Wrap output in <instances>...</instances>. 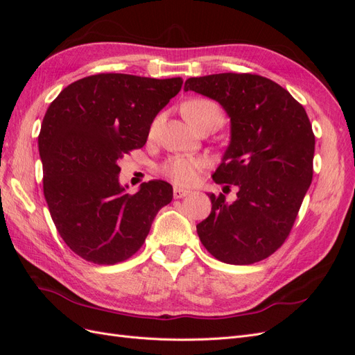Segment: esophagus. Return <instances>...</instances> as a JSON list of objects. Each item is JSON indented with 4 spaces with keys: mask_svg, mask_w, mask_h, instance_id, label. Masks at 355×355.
Wrapping results in <instances>:
<instances>
[{
    "mask_svg": "<svg viewBox=\"0 0 355 355\" xmlns=\"http://www.w3.org/2000/svg\"><path fill=\"white\" fill-rule=\"evenodd\" d=\"M189 194H191V191H188V189L179 188V187H175V188H173V197H175V198H184V197H187V196H189Z\"/></svg>",
    "mask_w": 355,
    "mask_h": 355,
    "instance_id": "34e87169",
    "label": "esophagus"
}]
</instances>
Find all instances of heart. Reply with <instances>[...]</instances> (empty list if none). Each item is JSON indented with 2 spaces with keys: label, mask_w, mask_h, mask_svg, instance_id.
<instances>
[{
  "label": "heart",
  "mask_w": 355,
  "mask_h": 355,
  "mask_svg": "<svg viewBox=\"0 0 355 355\" xmlns=\"http://www.w3.org/2000/svg\"><path fill=\"white\" fill-rule=\"evenodd\" d=\"M184 114L187 120L194 125L197 130L201 127L211 123H223V111L220 106L210 99H192L184 105ZM161 123V115L155 116L151 125H149L148 136L154 137ZM204 163L197 157H185L175 155L167 158L163 164L159 166V173L170 179L173 184L179 187H191L194 185L198 173L202 170Z\"/></svg>",
  "instance_id": "1"
}]
</instances>
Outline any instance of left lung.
<instances>
[{
  "label": "left lung",
  "instance_id": "obj_1",
  "mask_svg": "<svg viewBox=\"0 0 355 355\" xmlns=\"http://www.w3.org/2000/svg\"><path fill=\"white\" fill-rule=\"evenodd\" d=\"M192 90L218 101L231 116V144L213 180L237 185V200L209 194L211 211L198 237L218 261L250 265L284 244L313 180L315 136L302 105L257 73L188 78Z\"/></svg>",
  "mask_w": 355,
  "mask_h": 355
}]
</instances>
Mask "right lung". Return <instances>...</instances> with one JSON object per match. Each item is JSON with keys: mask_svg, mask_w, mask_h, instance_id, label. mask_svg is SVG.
<instances>
[{"mask_svg": "<svg viewBox=\"0 0 355 355\" xmlns=\"http://www.w3.org/2000/svg\"><path fill=\"white\" fill-rule=\"evenodd\" d=\"M182 84L179 77L96 73L50 103L38 135L42 191L62 240L84 261L114 265L132 257L173 198L171 185L158 179L125 194L118 161L146 144L149 125Z\"/></svg>", "mask_w": 355, "mask_h": 355, "instance_id": "add662e5", "label": "right lung"}]
</instances>
